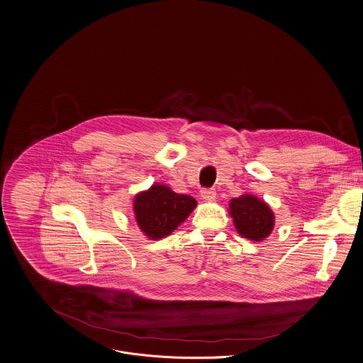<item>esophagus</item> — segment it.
I'll return each mask as SVG.
<instances>
[{
  "mask_svg": "<svg viewBox=\"0 0 363 363\" xmlns=\"http://www.w3.org/2000/svg\"><path fill=\"white\" fill-rule=\"evenodd\" d=\"M201 196L203 201H214L216 199V191L214 189H201Z\"/></svg>",
  "mask_w": 363,
  "mask_h": 363,
  "instance_id": "1",
  "label": "esophagus"
}]
</instances>
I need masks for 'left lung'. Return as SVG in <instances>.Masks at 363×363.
Returning <instances> with one entry per match:
<instances>
[{"label": "left lung", "mask_w": 363, "mask_h": 363, "mask_svg": "<svg viewBox=\"0 0 363 363\" xmlns=\"http://www.w3.org/2000/svg\"><path fill=\"white\" fill-rule=\"evenodd\" d=\"M230 214L238 234L246 240L263 241L273 231L274 214L272 208L253 195L246 194L230 201Z\"/></svg>", "instance_id": "obj_1"}]
</instances>
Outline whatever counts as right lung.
Segmentation results:
<instances>
[{
	"instance_id": "obj_1",
	"label": "right lung",
	"mask_w": 363,
	"mask_h": 363,
	"mask_svg": "<svg viewBox=\"0 0 363 363\" xmlns=\"http://www.w3.org/2000/svg\"><path fill=\"white\" fill-rule=\"evenodd\" d=\"M196 201L188 195H179L168 186L155 184L150 189L135 196L133 211L142 233L150 240H160L169 235L182 224Z\"/></svg>"
}]
</instances>
